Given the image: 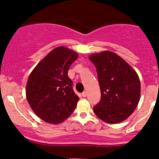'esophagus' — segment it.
I'll use <instances>...</instances> for the list:
<instances>
[{"label":"esophagus","mask_w":159,"mask_h":159,"mask_svg":"<svg viewBox=\"0 0 159 159\" xmlns=\"http://www.w3.org/2000/svg\"><path fill=\"white\" fill-rule=\"evenodd\" d=\"M87 94H88V93H87V91H84V92L82 93V94H81V95L83 96V97L84 98H85L86 96H87Z\"/></svg>","instance_id":"esophagus-1"}]
</instances>
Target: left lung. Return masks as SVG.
<instances>
[{"instance_id":"left-lung-1","label":"left lung","mask_w":159,"mask_h":159,"mask_svg":"<svg viewBox=\"0 0 159 159\" xmlns=\"http://www.w3.org/2000/svg\"><path fill=\"white\" fill-rule=\"evenodd\" d=\"M97 70L101 101L94 114L109 124L121 122L131 115L140 99L141 85L135 70L121 57L106 51L89 57Z\"/></svg>"}]
</instances>
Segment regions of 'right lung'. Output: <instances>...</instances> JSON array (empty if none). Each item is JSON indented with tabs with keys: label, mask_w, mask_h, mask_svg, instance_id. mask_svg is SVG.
I'll use <instances>...</instances> for the list:
<instances>
[{
	"label": "right lung",
	"mask_w": 159,
	"mask_h": 159,
	"mask_svg": "<svg viewBox=\"0 0 159 159\" xmlns=\"http://www.w3.org/2000/svg\"><path fill=\"white\" fill-rule=\"evenodd\" d=\"M78 57L67 48H56L30 73L27 99L34 112L46 122L61 123L76 108L79 98L74 91L68 71Z\"/></svg>",
	"instance_id": "obj_1"
}]
</instances>
